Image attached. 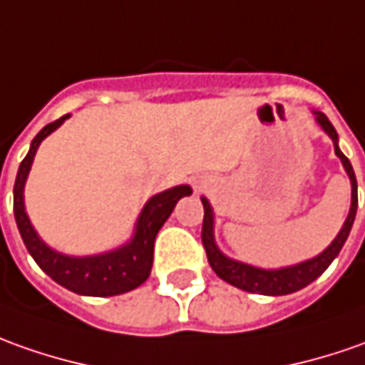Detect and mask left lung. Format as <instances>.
<instances>
[{
    "label": "left lung",
    "instance_id": "1",
    "mask_svg": "<svg viewBox=\"0 0 365 365\" xmlns=\"http://www.w3.org/2000/svg\"><path fill=\"white\" fill-rule=\"evenodd\" d=\"M316 120L322 125V130L328 133L331 141H334V148H336V155H338L346 172L349 175V182H351V205H349V214L344 222V227L339 230V234L336 235V240L316 257L306 259L302 264L296 266L282 267V269H262V267L247 266L242 262H235L225 257L214 240V212H212V205L210 202L202 197L203 203V225H202V244L205 247V254H207V262L214 269L217 276L222 277L224 282L232 284V286L240 287L244 292H252V294H262V296H286V294H294L302 287L309 286L314 279H318L328 266L336 259V255L339 254V250L344 247L346 240H348L349 230L354 225L356 220V210H358V182H356V173L349 160L339 151L338 148V133L334 130L331 121L322 113L316 111Z\"/></svg>",
    "mask_w": 365,
    "mask_h": 365
}]
</instances>
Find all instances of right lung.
I'll use <instances>...</instances> for the list:
<instances>
[{
	"label": "right lung",
	"instance_id": "1",
	"mask_svg": "<svg viewBox=\"0 0 365 365\" xmlns=\"http://www.w3.org/2000/svg\"><path fill=\"white\" fill-rule=\"evenodd\" d=\"M68 118L69 115H63L59 120L47 123L34 138L27 155L24 158V162L19 163L16 185H14V214H16L17 230L37 266L53 282H58L59 286L68 287L69 292H76L79 296L106 297L125 294L141 286L150 277L155 235L162 230L165 220L172 215L175 203L180 202L183 195H190L192 187L175 185L172 190L153 195L141 210L131 242L113 252L88 255V257H71V255H63L51 250L39 240V235L36 234L34 225L27 217L26 205H24V185H26L27 173L34 163L39 143L46 140L51 131L58 130Z\"/></svg>",
	"mask_w": 365,
	"mask_h": 365
}]
</instances>
